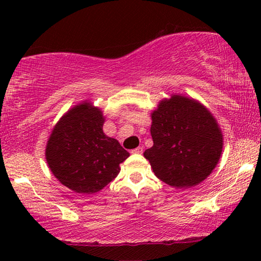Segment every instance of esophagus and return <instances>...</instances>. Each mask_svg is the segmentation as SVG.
Segmentation results:
<instances>
[{"label":"esophagus","mask_w":261,"mask_h":261,"mask_svg":"<svg viewBox=\"0 0 261 261\" xmlns=\"http://www.w3.org/2000/svg\"><path fill=\"white\" fill-rule=\"evenodd\" d=\"M143 146H138V147H136L135 149H132V151H131V153L132 154H141V153H143Z\"/></svg>","instance_id":"34e87169"}]
</instances>
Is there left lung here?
Here are the masks:
<instances>
[{
    "mask_svg": "<svg viewBox=\"0 0 261 261\" xmlns=\"http://www.w3.org/2000/svg\"><path fill=\"white\" fill-rule=\"evenodd\" d=\"M153 146L144 152L154 174L174 188H190L208 176L222 152L215 118L197 101L173 95L152 114Z\"/></svg>",
    "mask_w": 261,
    "mask_h": 261,
    "instance_id": "obj_1",
    "label": "left lung"
}]
</instances>
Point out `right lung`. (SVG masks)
<instances>
[{
	"instance_id": "obj_1",
	"label": "right lung",
	"mask_w": 261,
	"mask_h": 261,
	"mask_svg": "<svg viewBox=\"0 0 261 261\" xmlns=\"http://www.w3.org/2000/svg\"><path fill=\"white\" fill-rule=\"evenodd\" d=\"M102 112L84 102L55 125L46 147L51 173L77 193H95L120 173L130 153L103 134Z\"/></svg>"
}]
</instances>
